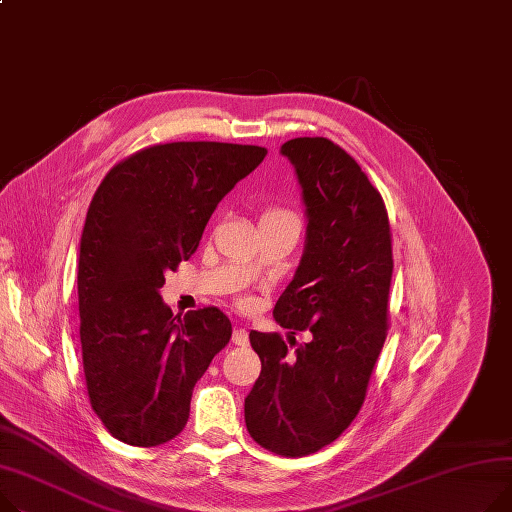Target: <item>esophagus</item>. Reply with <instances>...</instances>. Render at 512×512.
Wrapping results in <instances>:
<instances>
[{
  "label": "esophagus",
  "instance_id": "1",
  "mask_svg": "<svg viewBox=\"0 0 512 512\" xmlns=\"http://www.w3.org/2000/svg\"><path fill=\"white\" fill-rule=\"evenodd\" d=\"M232 344H234V346H247V344H249V333H247V329L236 327V329L232 331Z\"/></svg>",
  "mask_w": 512,
  "mask_h": 512
}]
</instances>
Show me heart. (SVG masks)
<instances>
[{"mask_svg":"<svg viewBox=\"0 0 512 512\" xmlns=\"http://www.w3.org/2000/svg\"><path fill=\"white\" fill-rule=\"evenodd\" d=\"M271 218H274V220H278V218H290V220H294L288 212H282V210H271V212H267V214L263 216V220H271Z\"/></svg>","mask_w":512,"mask_h":512,"instance_id":"heart-1","label":"heart"}]
</instances>
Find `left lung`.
I'll return each mask as SVG.
<instances>
[{"mask_svg": "<svg viewBox=\"0 0 512 512\" xmlns=\"http://www.w3.org/2000/svg\"><path fill=\"white\" fill-rule=\"evenodd\" d=\"M280 154L300 185L306 238L274 319L311 331L290 350L276 333L251 331L261 374L245 397L249 434L267 451L302 457L323 449L356 418L387 337L393 274L381 193L358 162L325 138H294Z\"/></svg>", "mask_w": 512, "mask_h": 512, "instance_id": "left-lung-1", "label": "left lung"}]
</instances>
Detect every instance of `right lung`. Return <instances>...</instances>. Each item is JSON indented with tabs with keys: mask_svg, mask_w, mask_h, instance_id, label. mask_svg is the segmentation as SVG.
<instances>
[{
	"mask_svg": "<svg viewBox=\"0 0 512 512\" xmlns=\"http://www.w3.org/2000/svg\"><path fill=\"white\" fill-rule=\"evenodd\" d=\"M265 154L220 142L158 144L113 166L92 197L78 259L82 360L92 410L125 445L175 438L195 383L228 344L232 325L216 306L173 317L160 288Z\"/></svg>",
	"mask_w": 512,
	"mask_h": 512,
	"instance_id": "add662e5",
	"label": "right lung"
}]
</instances>
